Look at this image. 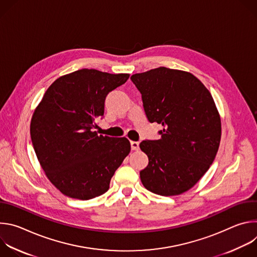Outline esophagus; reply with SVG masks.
<instances>
[{
    "instance_id": "1",
    "label": "esophagus",
    "mask_w": 257,
    "mask_h": 257,
    "mask_svg": "<svg viewBox=\"0 0 257 257\" xmlns=\"http://www.w3.org/2000/svg\"><path fill=\"white\" fill-rule=\"evenodd\" d=\"M131 149L132 151H138L139 150V142L138 141H131Z\"/></svg>"
}]
</instances>
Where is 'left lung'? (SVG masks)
I'll list each match as a JSON object with an SVG mask.
<instances>
[{"label": "left lung", "instance_id": "obj_1", "mask_svg": "<svg viewBox=\"0 0 257 257\" xmlns=\"http://www.w3.org/2000/svg\"><path fill=\"white\" fill-rule=\"evenodd\" d=\"M151 123L164 127L159 140H143L149 165L143 186L162 196L188 191L212 164L222 135L221 117L208 89L186 71L159 67L131 76Z\"/></svg>", "mask_w": 257, "mask_h": 257}]
</instances>
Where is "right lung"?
Segmentation results:
<instances>
[{
    "mask_svg": "<svg viewBox=\"0 0 257 257\" xmlns=\"http://www.w3.org/2000/svg\"><path fill=\"white\" fill-rule=\"evenodd\" d=\"M129 76L77 70L55 80L35 107L30 122L33 149L46 176L64 195L88 200L103 194L129 155L126 137L93 131L95 120L103 116L105 96Z\"/></svg>",
    "mask_w": 257,
    "mask_h": 257,
    "instance_id": "right-lung-1",
    "label": "right lung"
}]
</instances>
